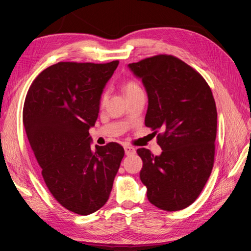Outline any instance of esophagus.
I'll return each instance as SVG.
<instances>
[{
    "label": "esophagus",
    "instance_id": "34e87169",
    "mask_svg": "<svg viewBox=\"0 0 251 251\" xmlns=\"http://www.w3.org/2000/svg\"><path fill=\"white\" fill-rule=\"evenodd\" d=\"M125 151H126V155H132V154L136 153V150H135V148H133L131 146H126Z\"/></svg>",
    "mask_w": 251,
    "mask_h": 251
}]
</instances>
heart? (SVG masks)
I'll use <instances>...</instances> for the list:
<instances>
[{
  "label": "heart",
  "instance_id": "1",
  "mask_svg": "<svg viewBox=\"0 0 251 251\" xmlns=\"http://www.w3.org/2000/svg\"><path fill=\"white\" fill-rule=\"evenodd\" d=\"M124 89H125V92L126 94V96H130L141 90L138 83L134 80H126L124 85ZM105 100H107V93L103 92L100 97V104H103L105 102Z\"/></svg>",
  "mask_w": 251,
  "mask_h": 251
}]
</instances>
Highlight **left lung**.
Listing matches in <instances>:
<instances>
[{
  "mask_svg": "<svg viewBox=\"0 0 251 251\" xmlns=\"http://www.w3.org/2000/svg\"><path fill=\"white\" fill-rule=\"evenodd\" d=\"M149 96L146 126L162 149L154 156L138 149L140 179L149 201L166 211L193 204L215 162L217 108L208 83L180 58L158 54L128 65Z\"/></svg>",
  "mask_w": 251,
  "mask_h": 251,
  "instance_id": "obj_1",
  "label": "left lung"
}]
</instances>
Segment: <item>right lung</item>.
<instances>
[{
	"label": "right lung",
	"instance_id": "1",
	"mask_svg": "<svg viewBox=\"0 0 251 251\" xmlns=\"http://www.w3.org/2000/svg\"><path fill=\"white\" fill-rule=\"evenodd\" d=\"M119 62H60L30 86L23 124L51 195L77 215L107 203L125 150L116 142L91 148L89 128L100 112L105 83Z\"/></svg>",
	"mask_w": 251,
	"mask_h": 251
}]
</instances>
